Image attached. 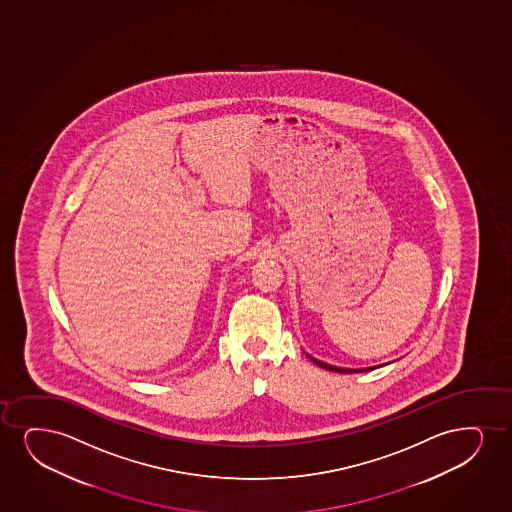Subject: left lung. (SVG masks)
<instances>
[{
    "mask_svg": "<svg viewBox=\"0 0 512 512\" xmlns=\"http://www.w3.org/2000/svg\"><path fill=\"white\" fill-rule=\"evenodd\" d=\"M311 362L318 365V367H322V369L330 370V372H339V374H358V372H369V370L379 369V367H384V365H388V363H382V365H376V367H367V369H344V367H336V365H330V363L320 362L317 358H313V356L308 355Z\"/></svg>",
    "mask_w": 512,
    "mask_h": 512,
    "instance_id": "obj_1",
    "label": "left lung"
}]
</instances>
